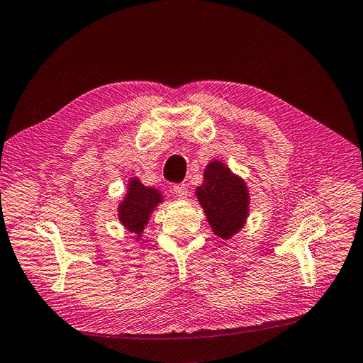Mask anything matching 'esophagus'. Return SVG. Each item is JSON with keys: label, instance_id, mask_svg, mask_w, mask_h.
Returning <instances> with one entry per match:
<instances>
[{"label": "esophagus", "instance_id": "1", "mask_svg": "<svg viewBox=\"0 0 363 363\" xmlns=\"http://www.w3.org/2000/svg\"><path fill=\"white\" fill-rule=\"evenodd\" d=\"M173 191H174V194H176V196H178L179 199H184L185 196H187L189 189H187V185H185V184H176L174 187H173Z\"/></svg>", "mask_w": 363, "mask_h": 363}]
</instances>
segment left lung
<instances>
[{"label": "left lung", "mask_w": 363, "mask_h": 363, "mask_svg": "<svg viewBox=\"0 0 363 363\" xmlns=\"http://www.w3.org/2000/svg\"><path fill=\"white\" fill-rule=\"evenodd\" d=\"M194 194L213 233L222 240H230L245 227L250 216L248 185L225 162L211 160L206 165Z\"/></svg>", "instance_id": "8db88e82"}]
</instances>
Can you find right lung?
<instances>
[{
    "mask_svg": "<svg viewBox=\"0 0 363 363\" xmlns=\"http://www.w3.org/2000/svg\"><path fill=\"white\" fill-rule=\"evenodd\" d=\"M164 203L160 189L147 187L138 176H130L123 199L118 202V219L133 239L141 240L155 210Z\"/></svg>",
    "mask_w": 363,
    "mask_h": 363,
    "instance_id": "right-lung-1",
    "label": "right lung"
}]
</instances>
